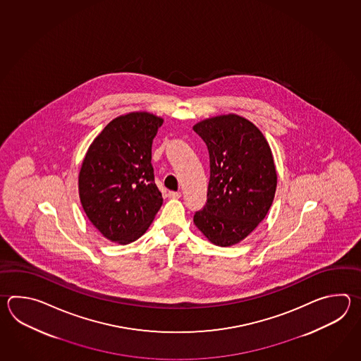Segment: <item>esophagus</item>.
<instances>
[{"label":"esophagus","mask_w":361,"mask_h":361,"mask_svg":"<svg viewBox=\"0 0 361 361\" xmlns=\"http://www.w3.org/2000/svg\"><path fill=\"white\" fill-rule=\"evenodd\" d=\"M180 195H182L180 192L170 191L169 193H168V196H169L170 199H179Z\"/></svg>","instance_id":"obj_1"}]
</instances>
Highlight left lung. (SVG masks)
I'll return each mask as SVG.
<instances>
[{"label": "left lung", "instance_id": "obj_1", "mask_svg": "<svg viewBox=\"0 0 361 361\" xmlns=\"http://www.w3.org/2000/svg\"><path fill=\"white\" fill-rule=\"evenodd\" d=\"M193 130L205 142L210 160L207 204L193 222L214 245H235L257 228L272 205L274 156L261 130L241 116L207 118Z\"/></svg>", "mask_w": 361, "mask_h": 361}]
</instances>
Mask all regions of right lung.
Masks as SVG:
<instances>
[{"label":"right lung","instance_id":"1","mask_svg":"<svg viewBox=\"0 0 361 361\" xmlns=\"http://www.w3.org/2000/svg\"><path fill=\"white\" fill-rule=\"evenodd\" d=\"M164 120L148 112L118 116L92 140L78 174L85 213L104 238L126 245L140 238L162 205L152 142Z\"/></svg>","mask_w":361,"mask_h":361}]
</instances>
